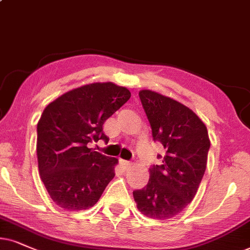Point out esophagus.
<instances>
[{
  "label": "esophagus",
  "instance_id": "34e87169",
  "mask_svg": "<svg viewBox=\"0 0 250 250\" xmlns=\"http://www.w3.org/2000/svg\"><path fill=\"white\" fill-rule=\"evenodd\" d=\"M120 162V164H121V166L123 167V168L125 169H127V168H129V167L131 166V164H130V162H127V160H123V159H120L119 160Z\"/></svg>",
  "mask_w": 250,
  "mask_h": 250
}]
</instances>
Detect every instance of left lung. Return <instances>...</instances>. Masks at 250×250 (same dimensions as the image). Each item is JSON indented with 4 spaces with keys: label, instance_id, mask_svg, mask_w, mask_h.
Returning a JSON list of instances; mask_svg holds the SVG:
<instances>
[{
    "label": "left lung",
    "instance_id": "1",
    "mask_svg": "<svg viewBox=\"0 0 250 250\" xmlns=\"http://www.w3.org/2000/svg\"><path fill=\"white\" fill-rule=\"evenodd\" d=\"M138 96L153 141L166 153L160 165L148 169L147 185L132 195L146 217L169 219L186 209L197 192L207 168L209 135L202 120L181 103L150 90H142Z\"/></svg>",
    "mask_w": 250,
    "mask_h": 250
}]
</instances>
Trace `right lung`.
Instances as JSON below:
<instances>
[{
  "label": "right lung",
  "mask_w": 250,
  "mask_h": 250,
  "mask_svg": "<svg viewBox=\"0 0 250 250\" xmlns=\"http://www.w3.org/2000/svg\"><path fill=\"white\" fill-rule=\"evenodd\" d=\"M114 83L74 88L50 103L37 125L38 167L55 204L69 211L86 210L99 201L114 178L116 158L88 147L108 142L103 125L130 98Z\"/></svg>",
  "instance_id": "add662e5"
}]
</instances>
